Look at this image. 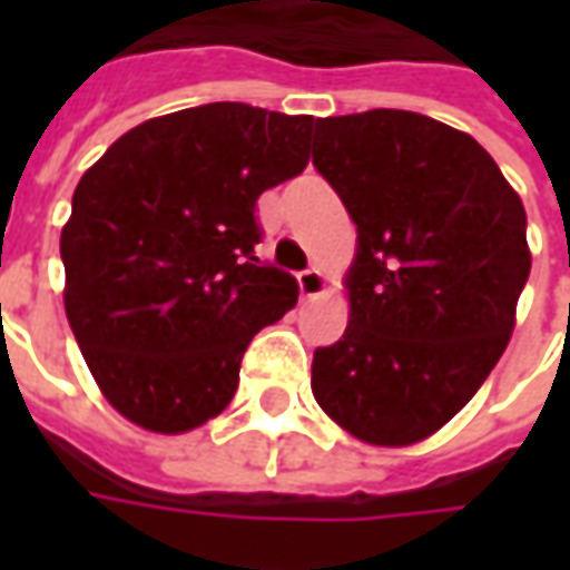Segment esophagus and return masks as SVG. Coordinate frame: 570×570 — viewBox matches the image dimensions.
Returning <instances> with one entry per match:
<instances>
[{
    "label": "esophagus",
    "mask_w": 570,
    "mask_h": 570,
    "mask_svg": "<svg viewBox=\"0 0 570 570\" xmlns=\"http://www.w3.org/2000/svg\"><path fill=\"white\" fill-rule=\"evenodd\" d=\"M298 289L305 298H317L326 289V281L317 268H305V272H298Z\"/></svg>",
    "instance_id": "1"
}]
</instances>
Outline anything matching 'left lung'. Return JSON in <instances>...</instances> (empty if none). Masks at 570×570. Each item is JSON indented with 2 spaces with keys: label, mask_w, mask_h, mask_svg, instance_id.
I'll return each mask as SVG.
<instances>
[{
  "label": "left lung",
  "mask_w": 570,
  "mask_h": 570,
  "mask_svg": "<svg viewBox=\"0 0 570 570\" xmlns=\"http://www.w3.org/2000/svg\"><path fill=\"white\" fill-rule=\"evenodd\" d=\"M314 167L357 223L345 335L311 391L347 433L409 445L470 403L531 272L525 207L470 134L403 109L314 121Z\"/></svg>",
  "instance_id": "left-lung-1"
}]
</instances>
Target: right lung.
<instances>
[{
    "mask_svg": "<svg viewBox=\"0 0 570 570\" xmlns=\"http://www.w3.org/2000/svg\"><path fill=\"white\" fill-rule=\"evenodd\" d=\"M311 130V116L204 104L142 121L85 170L60 235L63 305L128 421L216 419L253 335L296 305V277L256 256V200L305 170Z\"/></svg>",
    "mask_w": 570,
    "mask_h": 570,
    "instance_id": "1",
    "label": "right lung"
}]
</instances>
